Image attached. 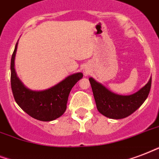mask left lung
Wrapping results in <instances>:
<instances>
[{
    "label": "left lung",
    "instance_id": "8db88e82",
    "mask_svg": "<svg viewBox=\"0 0 159 159\" xmlns=\"http://www.w3.org/2000/svg\"><path fill=\"white\" fill-rule=\"evenodd\" d=\"M91 87L98 112L105 117L112 119H121L140 107L149 94L152 77L139 92L129 96L117 95L110 92L104 86L90 77Z\"/></svg>",
    "mask_w": 159,
    "mask_h": 159
}]
</instances>
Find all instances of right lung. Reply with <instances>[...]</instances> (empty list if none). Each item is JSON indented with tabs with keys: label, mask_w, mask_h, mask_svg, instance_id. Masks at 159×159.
I'll list each match as a JSON object with an SVG mask.
<instances>
[{
	"label": "right lung",
	"mask_w": 159,
	"mask_h": 159,
	"mask_svg": "<svg viewBox=\"0 0 159 159\" xmlns=\"http://www.w3.org/2000/svg\"><path fill=\"white\" fill-rule=\"evenodd\" d=\"M16 48L17 43L11 60V86L15 101L24 112L35 119L43 122L57 119L65 112L69 93L83 75L77 72L49 89L31 91L22 84L16 73L14 61Z\"/></svg>",
	"instance_id": "right-lung-1"
}]
</instances>
